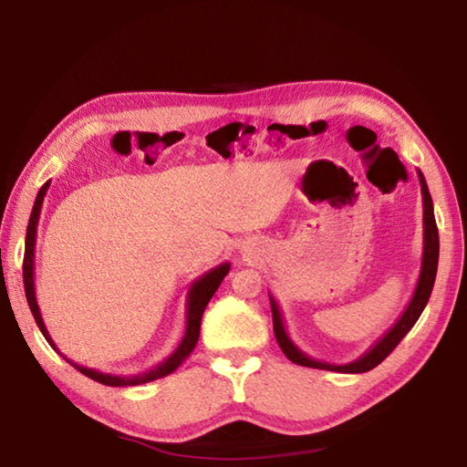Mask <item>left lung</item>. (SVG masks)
<instances>
[{
  "mask_svg": "<svg viewBox=\"0 0 467 467\" xmlns=\"http://www.w3.org/2000/svg\"><path fill=\"white\" fill-rule=\"evenodd\" d=\"M418 179H420V192H422V228H424L422 265H420V275H418L414 295L410 298L406 311L400 315V319L393 323V327L387 329L385 334L379 337L365 354H362V357H358L352 362H346V365H329V362L311 358L309 354H305L295 342H292L286 331V326H284V317H282L278 300L270 295L275 339H278V344L282 348V352L286 354V358L295 362V365L321 368V370H336V373H367V370L381 365V362L389 357L393 348L401 342V337L414 327V323L418 321V317H420L426 303H429L431 298L434 278H437V265H439V231H437V223H434L432 197L429 193V185H426L424 175L420 171H418Z\"/></svg>",
  "mask_w": 467,
  "mask_h": 467,
  "instance_id": "left-lung-1",
  "label": "left lung"
}]
</instances>
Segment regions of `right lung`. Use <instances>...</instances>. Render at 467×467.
I'll list each match as a JSON object with an SVG mask.
<instances>
[{
    "instance_id": "right-lung-1",
    "label": "right lung",
    "mask_w": 467,
    "mask_h": 467,
    "mask_svg": "<svg viewBox=\"0 0 467 467\" xmlns=\"http://www.w3.org/2000/svg\"><path fill=\"white\" fill-rule=\"evenodd\" d=\"M51 181H47V183L38 189L36 193V200L33 205V212H30V220H28V226H26V241H25V264H22V278H25V292H26V300H28V306L30 311H33V317L36 321L38 329H41V334L45 336L47 342L53 348L55 352H59V348L55 346L53 337L49 336V331L45 327V321L41 317V309H38V303H36V292H35V244H36V226H38V218H41V208H43V200L47 195V189H49ZM231 272V264H220L216 267H212L210 272H205L200 278L192 282V288L187 292V309H185V336L181 339V344L177 346V350L171 354L169 358H164L162 362H158L156 367H152L146 373H140V375H131V377H121V375H109V373H100V370H94L88 367H82L78 365V362L69 360L66 354H61L63 358H66L69 365L74 368L80 370L82 375L90 377L92 381H99L102 385H109V387H130V385H141V383H150V381H156V379L161 377H167L171 375L172 370H177L181 367V362H183L189 354L193 352V348L197 344V337H200V326H202V315L205 311V306H208L210 298L214 296V292L218 290L220 284H223L224 275Z\"/></svg>"
}]
</instances>
